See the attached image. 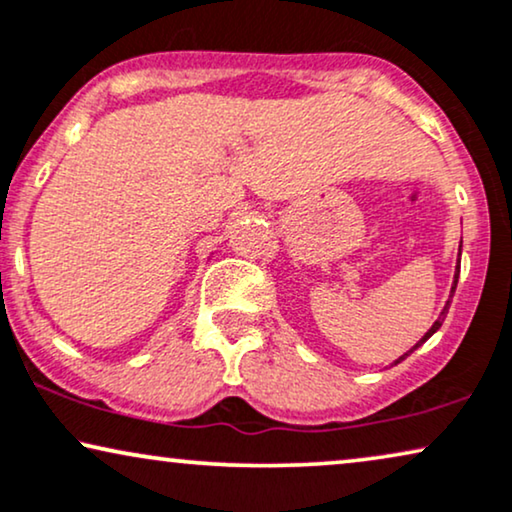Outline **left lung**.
<instances>
[{
  "instance_id": "left-lung-1",
  "label": "left lung",
  "mask_w": 512,
  "mask_h": 512,
  "mask_svg": "<svg viewBox=\"0 0 512 512\" xmlns=\"http://www.w3.org/2000/svg\"><path fill=\"white\" fill-rule=\"evenodd\" d=\"M459 255H461V248H459ZM459 271H461V267H459V264H456V271H454V283H452V290H449V299H447V304H445V309H442V311H440V316H438V320H435V323H433V325H431V330H428V332H426V335H424V337H421V339H419V342H417V344H414V346H412V349H410V351H407V353H403V356H400V358H398V360H393V365H398V363H400V360H405V358H407V356H410V353H412V351H417V349H419V346H421V344H424V342H426V339H431V337H433V335H435V332H438V330H440V325H442V320H445V316H447V311H449V304H452V297H454V290H456V283H459Z\"/></svg>"
}]
</instances>
